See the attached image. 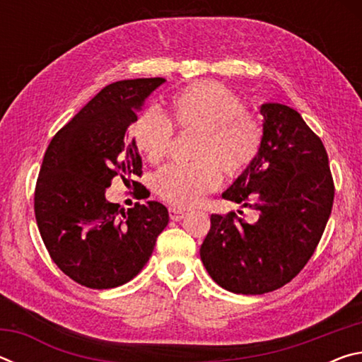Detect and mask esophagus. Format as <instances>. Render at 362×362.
Here are the masks:
<instances>
[{
	"label": "esophagus",
	"mask_w": 362,
	"mask_h": 362,
	"mask_svg": "<svg viewBox=\"0 0 362 362\" xmlns=\"http://www.w3.org/2000/svg\"><path fill=\"white\" fill-rule=\"evenodd\" d=\"M185 216H187L185 211L175 209V207H170L169 209V217H170V220H174V222H179V220L185 218Z\"/></svg>",
	"instance_id": "34e87169"
}]
</instances>
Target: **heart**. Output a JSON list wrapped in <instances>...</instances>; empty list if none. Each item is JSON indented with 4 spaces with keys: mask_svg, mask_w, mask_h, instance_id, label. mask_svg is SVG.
I'll use <instances>...</instances> for the list:
<instances>
[{
    "mask_svg": "<svg viewBox=\"0 0 362 362\" xmlns=\"http://www.w3.org/2000/svg\"><path fill=\"white\" fill-rule=\"evenodd\" d=\"M243 102L225 86L214 81L189 84L170 99L173 124L180 131L198 132L192 166H173L159 170L155 189L169 204L188 209L216 192L222 174H243L259 156L263 131L249 116ZM173 124L158 108L148 107L129 127L137 150L150 163L158 164L166 158L173 142Z\"/></svg>",
    "mask_w": 362,
    "mask_h": 362,
    "instance_id": "1",
    "label": "heart"
}]
</instances>
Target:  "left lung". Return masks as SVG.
I'll return each mask as SVG.
<instances>
[{
	"label": "left lung",
	"mask_w": 362,
	"mask_h": 362,
	"mask_svg": "<svg viewBox=\"0 0 362 362\" xmlns=\"http://www.w3.org/2000/svg\"><path fill=\"white\" fill-rule=\"evenodd\" d=\"M260 113L259 156L222 194L252 207L259 217L247 223L235 212L212 214L199 249L211 278L244 296L276 291L297 276L313 255L334 203L321 139L283 103H263Z\"/></svg>",
	"instance_id": "8db88e82"
}]
</instances>
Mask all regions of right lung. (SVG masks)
<instances>
[{
  "instance_id": "right-lung-1",
  "label": "right lung",
  "mask_w": 362,
  "mask_h": 362,
  "mask_svg": "<svg viewBox=\"0 0 362 362\" xmlns=\"http://www.w3.org/2000/svg\"><path fill=\"white\" fill-rule=\"evenodd\" d=\"M163 83L139 78L103 88L54 136L42 159L35 188L42 243L66 276L89 289H112L137 276L169 222L158 201L124 211L105 198L116 175H142L127 127Z\"/></svg>"
}]
</instances>
